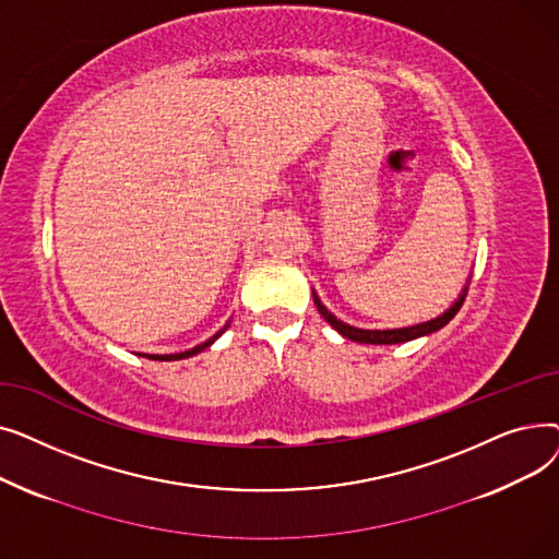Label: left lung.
Returning a JSON list of instances; mask_svg holds the SVG:
<instances>
[{
  "mask_svg": "<svg viewBox=\"0 0 559 559\" xmlns=\"http://www.w3.org/2000/svg\"><path fill=\"white\" fill-rule=\"evenodd\" d=\"M464 297H466V289L462 292V297H460L442 317L430 319V321H426V324L407 326V329H394V331H362V329L348 326V324H344V321H340L333 312H329V310L324 308V304H321L319 297L312 292V299H314V306H317L319 314L324 317V319L329 321V324H331L337 333H342L346 340H354V342H360V344H399V342H409V340H417V337H421V335H428V333H435V331H439V329H444V326L449 324V321L457 314V310L462 308Z\"/></svg>",
  "mask_w": 559,
  "mask_h": 559,
  "instance_id": "1",
  "label": "left lung"
}]
</instances>
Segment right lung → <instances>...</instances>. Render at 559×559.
<instances>
[{"instance_id": "right-lung-1", "label": "right lung", "mask_w": 559, "mask_h": 559, "mask_svg": "<svg viewBox=\"0 0 559 559\" xmlns=\"http://www.w3.org/2000/svg\"><path fill=\"white\" fill-rule=\"evenodd\" d=\"M226 331V326L215 335V337H211L209 342H203V344H199V346H194V348H190V350H183V354H171V356H150L152 360H183V358H190V356H197V354H201L203 348H209L222 333Z\"/></svg>"}]
</instances>
